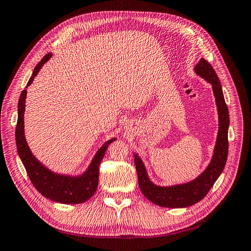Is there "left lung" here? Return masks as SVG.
<instances>
[{
    "instance_id": "left-lung-1",
    "label": "left lung",
    "mask_w": 251,
    "mask_h": 251,
    "mask_svg": "<svg viewBox=\"0 0 251 251\" xmlns=\"http://www.w3.org/2000/svg\"><path fill=\"white\" fill-rule=\"evenodd\" d=\"M195 72L212 86L219 115V131L216 147L211 161L206 170L199 177L187 183L172 186H158L150 180L146 166L140 157H138L137 154L134 155L140 191L151 203L162 207L182 208L201 201L222 174L226 164L227 155H228L229 114L224 100L221 82L214 68L204 58H201L200 62L196 65Z\"/></svg>"
}]
</instances>
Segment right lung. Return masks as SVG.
Here are the masks:
<instances>
[{
	"mask_svg": "<svg viewBox=\"0 0 251 251\" xmlns=\"http://www.w3.org/2000/svg\"><path fill=\"white\" fill-rule=\"evenodd\" d=\"M51 53L45 55L41 62L34 68L33 73L30 77L27 87L31 85L33 78L41 70L43 65L51 57ZM27 90H23L18 104V124L16 127V142L18 153L21 160L24 164L30 181L46 198L64 204H79L86 202L92 197L98 186V177H100V165L107 151L109 144L116 139L113 138L105 142L97 151L93 160L91 161L88 170L80 176L71 177L65 176L51 172L46 166H44L33 156L26 142L24 133V113H25V100Z\"/></svg>",
	"mask_w": 251,
	"mask_h": 251,
	"instance_id": "add662e5",
	"label": "right lung"
}]
</instances>
